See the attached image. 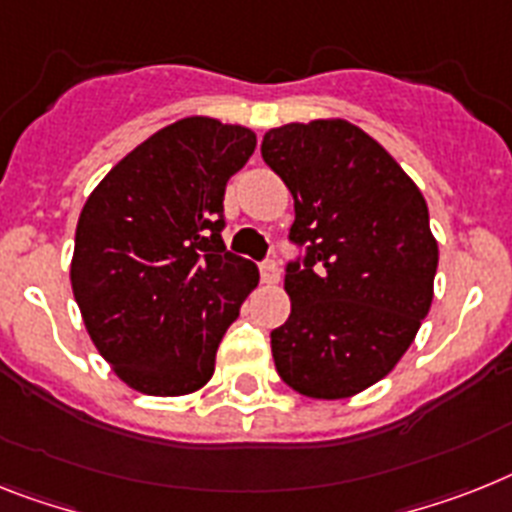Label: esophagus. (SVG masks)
I'll return each instance as SVG.
<instances>
[{
    "label": "esophagus",
    "instance_id": "esophagus-1",
    "mask_svg": "<svg viewBox=\"0 0 512 512\" xmlns=\"http://www.w3.org/2000/svg\"><path fill=\"white\" fill-rule=\"evenodd\" d=\"M259 274L264 285H277L280 282V266L274 264V261H261Z\"/></svg>",
    "mask_w": 512,
    "mask_h": 512
}]
</instances>
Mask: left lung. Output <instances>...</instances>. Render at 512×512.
<instances>
[{
	"instance_id": "obj_1",
	"label": "left lung",
	"mask_w": 512,
	"mask_h": 512,
	"mask_svg": "<svg viewBox=\"0 0 512 512\" xmlns=\"http://www.w3.org/2000/svg\"><path fill=\"white\" fill-rule=\"evenodd\" d=\"M293 193L290 316L272 332L282 382L319 400L350 398L387 377L434 298L437 240L411 177L345 120L290 122L261 141Z\"/></svg>"
}]
</instances>
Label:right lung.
<instances>
[{"instance_id": "1", "label": "right lung", "mask_w": 512, "mask_h": 512, "mask_svg": "<svg viewBox=\"0 0 512 512\" xmlns=\"http://www.w3.org/2000/svg\"><path fill=\"white\" fill-rule=\"evenodd\" d=\"M253 130L185 117L135 146L80 211L73 295L122 382L175 398L204 387L259 269L225 248V188Z\"/></svg>"}]
</instances>
